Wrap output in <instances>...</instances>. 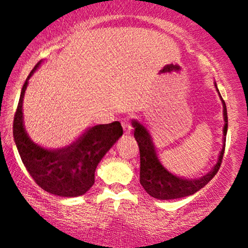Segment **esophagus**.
<instances>
[{
  "mask_svg": "<svg viewBox=\"0 0 248 248\" xmlns=\"http://www.w3.org/2000/svg\"><path fill=\"white\" fill-rule=\"evenodd\" d=\"M122 126L124 128L125 134H130L132 132V125L130 123V121H128V118H124V120L122 121Z\"/></svg>",
  "mask_w": 248,
  "mask_h": 248,
  "instance_id": "esophagus-1",
  "label": "esophagus"
}]
</instances>
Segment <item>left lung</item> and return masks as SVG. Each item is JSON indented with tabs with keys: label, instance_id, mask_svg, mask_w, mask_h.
<instances>
[{
	"label": "left lung",
	"instance_id": "obj_1",
	"mask_svg": "<svg viewBox=\"0 0 248 248\" xmlns=\"http://www.w3.org/2000/svg\"><path fill=\"white\" fill-rule=\"evenodd\" d=\"M217 88V84L215 83ZM217 91L219 93L218 88ZM221 98L223 106V116H225V126H223V135H227V128H228V116H227V107L225 100ZM134 127V138L137 140L139 148H140V183L143 186L145 192L152 198L158 200H172L185 198V196L194 194L208 184L215 175L218 172L220 165L222 162L223 154H225V140L223 138V147L220 151L219 160L205 176L199 179H186L179 176H176L168 171L164 166L161 165L160 160L155 154V149L152 143L150 133L143 125L137 121H133Z\"/></svg>",
	"mask_w": 248,
	"mask_h": 248
}]
</instances>
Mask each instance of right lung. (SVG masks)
<instances>
[{"label": "right lung", "instance_id": "1", "mask_svg": "<svg viewBox=\"0 0 248 248\" xmlns=\"http://www.w3.org/2000/svg\"><path fill=\"white\" fill-rule=\"evenodd\" d=\"M40 63L42 61L31 70L20 94L13 120L16 145L26 169L43 189L63 198L83 195L93 185L94 171L101 158L123 135V128L117 121L96 125L88 128L73 143L57 150L35 143L23 125L22 101L29 78Z\"/></svg>", "mask_w": 248, "mask_h": 248}]
</instances>
